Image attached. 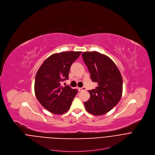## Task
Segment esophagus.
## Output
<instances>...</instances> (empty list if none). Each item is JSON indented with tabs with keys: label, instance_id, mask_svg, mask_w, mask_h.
<instances>
[{
	"label": "esophagus",
	"instance_id": "34e87169",
	"mask_svg": "<svg viewBox=\"0 0 155 155\" xmlns=\"http://www.w3.org/2000/svg\"><path fill=\"white\" fill-rule=\"evenodd\" d=\"M78 90H79V91H86V88H85V87H82V88H78Z\"/></svg>",
	"mask_w": 155,
	"mask_h": 155
}]
</instances>
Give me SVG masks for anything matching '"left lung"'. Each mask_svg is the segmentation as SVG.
Returning a JSON list of instances; mask_svg holds the SVG:
<instances>
[{
    "mask_svg": "<svg viewBox=\"0 0 155 155\" xmlns=\"http://www.w3.org/2000/svg\"><path fill=\"white\" fill-rule=\"evenodd\" d=\"M92 82L98 83L95 89L88 91L90 98L84 103L89 113L100 116L111 110L120 101L123 81L118 68L109 57L96 51L82 54Z\"/></svg>",
    "mask_w": 155,
    "mask_h": 155,
    "instance_id": "1",
    "label": "left lung"
}]
</instances>
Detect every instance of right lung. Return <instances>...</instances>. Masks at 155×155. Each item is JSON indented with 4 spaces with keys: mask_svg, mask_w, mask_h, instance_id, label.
Here are the masks:
<instances>
[{
    "mask_svg": "<svg viewBox=\"0 0 155 155\" xmlns=\"http://www.w3.org/2000/svg\"><path fill=\"white\" fill-rule=\"evenodd\" d=\"M81 52H62L47 58L39 68L35 78V92L42 106L54 114H63L69 110L78 91L61 82L67 80L70 67Z\"/></svg>",
    "mask_w": 155,
    "mask_h": 155,
    "instance_id": "right-lung-1",
    "label": "right lung"
}]
</instances>
